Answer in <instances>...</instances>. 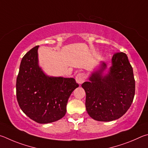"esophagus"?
<instances>
[{
  "label": "esophagus",
  "mask_w": 148,
  "mask_h": 148,
  "mask_svg": "<svg viewBox=\"0 0 148 148\" xmlns=\"http://www.w3.org/2000/svg\"><path fill=\"white\" fill-rule=\"evenodd\" d=\"M75 80L77 82L78 84H82L84 82V80H85V76H84V74L83 73H79L76 75L75 77Z\"/></svg>",
  "instance_id": "obj_1"
}]
</instances>
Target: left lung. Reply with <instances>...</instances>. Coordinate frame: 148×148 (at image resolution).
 <instances>
[{"instance_id":"8db88e82","label":"left lung","mask_w":148,"mask_h":148,"mask_svg":"<svg viewBox=\"0 0 148 148\" xmlns=\"http://www.w3.org/2000/svg\"><path fill=\"white\" fill-rule=\"evenodd\" d=\"M112 66L105 76L102 73L107 66L92 73L90 82L82 84L86 92V108L95 120L110 121L121 117L133 103L135 93L133 70L127 54L116 53Z\"/></svg>"}]
</instances>
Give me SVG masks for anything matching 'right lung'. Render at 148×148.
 <instances>
[{"label": "right lung", "instance_id": "1", "mask_svg": "<svg viewBox=\"0 0 148 148\" xmlns=\"http://www.w3.org/2000/svg\"><path fill=\"white\" fill-rule=\"evenodd\" d=\"M38 47L23 57L17 77L16 95L26 115L37 123H49L65 116L67 101L79 84L73 78L45 75L38 66Z\"/></svg>", "mask_w": 148, "mask_h": 148}]
</instances>
